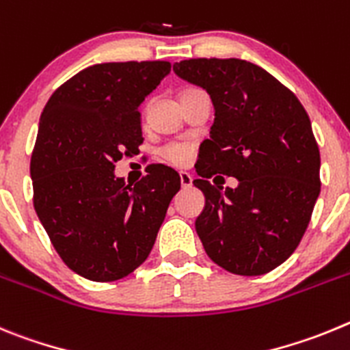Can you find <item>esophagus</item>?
<instances>
[{"instance_id":"esophagus-1","label":"esophagus","mask_w":350,"mask_h":350,"mask_svg":"<svg viewBox=\"0 0 350 350\" xmlns=\"http://www.w3.org/2000/svg\"><path fill=\"white\" fill-rule=\"evenodd\" d=\"M179 179H181L183 188H190L191 183H193V178H191L190 172H179Z\"/></svg>"}]
</instances>
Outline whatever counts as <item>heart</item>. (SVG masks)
<instances>
[{
	"mask_svg": "<svg viewBox=\"0 0 350 350\" xmlns=\"http://www.w3.org/2000/svg\"><path fill=\"white\" fill-rule=\"evenodd\" d=\"M193 144L188 141H169L160 148L159 153L165 162L178 165V167H185L193 159Z\"/></svg>",
	"mask_w": 350,
	"mask_h": 350,
	"instance_id": "1",
	"label": "heart"
}]
</instances>
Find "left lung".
Listing matches in <instances>:
<instances>
[{
	"label": "left lung",
	"instance_id": "left-lung-1",
	"mask_svg": "<svg viewBox=\"0 0 350 350\" xmlns=\"http://www.w3.org/2000/svg\"><path fill=\"white\" fill-rule=\"evenodd\" d=\"M183 80L209 92L216 113L193 185L206 195L195 228L207 256L237 275H263L300 244L321 191V155L298 97L253 62L188 59ZM219 172L237 189L214 187Z\"/></svg>",
	"mask_w": 350,
	"mask_h": 350
}]
</instances>
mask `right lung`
Instances as JSON below:
<instances>
[{
	"mask_svg": "<svg viewBox=\"0 0 350 350\" xmlns=\"http://www.w3.org/2000/svg\"><path fill=\"white\" fill-rule=\"evenodd\" d=\"M171 62H105L62 83L46 103L31 155L33 204L61 260L85 279L109 282L137 269L155 244L174 169L152 163L136 185L115 162L139 153V105Z\"/></svg>",
	"mask_w": 350,
	"mask_h": 350,
	"instance_id": "obj_1",
	"label": "right lung"
}]
</instances>
